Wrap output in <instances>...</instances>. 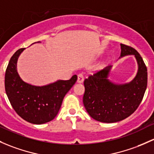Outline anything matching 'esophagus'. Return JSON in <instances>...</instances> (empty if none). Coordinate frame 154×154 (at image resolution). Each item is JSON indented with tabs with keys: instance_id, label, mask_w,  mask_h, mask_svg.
Listing matches in <instances>:
<instances>
[{
	"instance_id": "34e87169",
	"label": "esophagus",
	"mask_w": 154,
	"mask_h": 154,
	"mask_svg": "<svg viewBox=\"0 0 154 154\" xmlns=\"http://www.w3.org/2000/svg\"><path fill=\"white\" fill-rule=\"evenodd\" d=\"M84 81V76L82 74H79L78 75H77V82H79V83H82V82H83Z\"/></svg>"
}]
</instances>
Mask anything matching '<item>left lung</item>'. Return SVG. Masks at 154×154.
<instances>
[{
	"label": "left lung",
	"instance_id": "obj_1",
	"mask_svg": "<svg viewBox=\"0 0 154 154\" xmlns=\"http://www.w3.org/2000/svg\"><path fill=\"white\" fill-rule=\"evenodd\" d=\"M120 57L134 55L138 65L137 75L130 82L116 84L108 80L109 66L84 80L83 105L95 120L106 123L119 122L131 115L141 103L148 82L147 67L136 49L120 44Z\"/></svg>",
	"mask_w": 154,
	"mask_h": 154
}]
</instances>
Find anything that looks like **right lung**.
Masks as SVG:
<instances>
[{"label":"right lung","instance_id":"right-lung-1","mask_svg":"<svg viewBox=\"0 0 154 154\" xmlns=\"http://www.w3.org/2000/svg\"><path fill=\"white\" fill-rule=\"evenodd\" d=\"M24 49L17 50L9 60L5 74V90L12 108L24 120L32 124L46 123L57 116L65 95L77 81V76L43 86L27 83L17 70V60Z\"/></svg>","mask_w":154,"mask_h":154}]
</instances>
